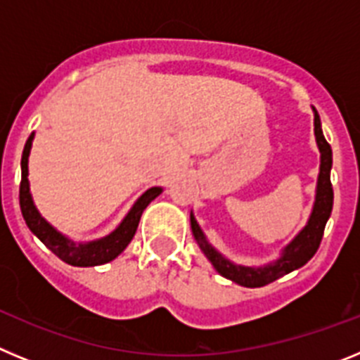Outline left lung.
I'll use <instances>...</instances> for the list:
<instances>
[{
  "label": "left lung",
  "instance_id": "left-lung-1",
  "mask_svg": "<svg viewBox=\"0 0 360 360\" xmlns=\"http://www.w3.org/2000/svg\"><path fill=\"white\" fill-rule=\"evenodd\" d=\"M314 133H316L317 148H319L321 151V167L319 176H317L316 202H314V209H311V214L310 218H308L307 225H304V227L299 231L297 236L283 249L279 259L263 266H243L229 262L227 257L221 256V254L209 243L205 234H203L202 229H200L198 221H196L193 212H191V229H193L196 243H198V247L202 249V252L207 256L209 262L212 263V266H214L224 278L238 283L241 287H265V285L283 278V276L292 272V270L301 269V266H303L304 263L310 262L311 257H314V254L317 252L321 240H323L324 225H326L330 214H332L333 189L332 182H330L332 148H330V144L326 142V139H324L323 129H321L319 113H317L316 110H314Z\"/></svg>",
  "mask_w": 360,
  "mask_h": 360
}]
</instances>
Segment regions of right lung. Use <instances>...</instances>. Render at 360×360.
Instances as JSON below:
<instances>
[{"label":"right lung","mask_w":360,"mask_h":360,"mask_svg":"<svg viewBox=\"0 0 360 360\" xmlns=\"http://www.w3.org/2000/svg\"><path fill=\"white\" fill-rule=\"evenodd\" d=\"M32 141H34V133L28 136L27 144L23 149V157H21V186H19V205L21 212L30 229L41 241H43L59 259L72 266H95L104 265V263L115 259L120 252L129 245V241L135 236L141 216L144 209L148 207L153 200L157 198L162 193V187H151L136 200L135 205L129 209L126 218L120 221L115 231L101 238V240L88 241V243H75L63 236L61 232H57L52 225L39 214V211L34 205V200L30 195V184H28V155H30Z\"/></svg>","instance_id":"obj_1"}]
</instances>
